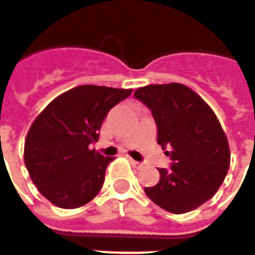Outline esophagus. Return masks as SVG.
<instances>
[{
    "instance_id": "34e87169",
    "label": "esophagus",
    "mask_w": 255,
    "mask_h": 255,
    "mask_svg": "<svg viewBox=\"0 0 255 255\" xmlns=\"http://www.w3.org/2000/svg\"><path fill=\"white\" fill-rule=\"evenodd\" d=\"M129 161H131V164H132L133 166H136V168H140V166H142V164H140V162L132 160V158H129Z\"/></svg>"
}]
</instances>
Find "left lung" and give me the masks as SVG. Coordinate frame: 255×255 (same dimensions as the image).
Wrapping results in <instances>:
<instances>
[{
  "instance_id": "1",
  "label": "left lung",
  "mask_w": 255,
  "mask_h": 255,
  "mask_svg": "<svg viewBox=\"0 0 255 255\" xmlns=\"http://www.w3.org/2000/svg\"><path fill=\"white\" fill-rule=\"evenodd\" d=\"M133 97L146 105L157 124V142L171 157L158 168L160 182L144 187L160 208L175 214L199 208L217 192L230 168V147L219 119L187 86L150 84Z\"/></svg>"
}]
</instances>
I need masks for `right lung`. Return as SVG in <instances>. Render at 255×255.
<instances>
[{
    "label": "right lung",
    "instance_id": "add662e5",
    "mask_svg": "<svg viewBox=\"0 0 255 255\" xmlns=\"http://www.w3.org/2000/svg\"><path fill=\"white\" fill-rule=\"evenodd\" d=\"M132 90L86 84L64 93L43 109L27 133L24 162L43 197L63 209L90 202L100 192L108 164L97 142L108 112Z\"/></svg>",
    "mask_w": 255,
    "mask_h": 255
}]
</instances>
